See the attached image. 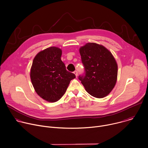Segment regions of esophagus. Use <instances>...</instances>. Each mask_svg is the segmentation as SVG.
Listing matches in <instances>:
<instances>
[{
	"label": "esophagus",
	"instance_id": "1",
	"mask_svg": "<svg viewBox=\"0 0 148 148\" xmlns=\"http://www.w3.org/2000/svg\"><path fill=\"white\" fill-rule=\"evenodd\" d=\"M73 73H74V74L75 75V76H77V71H74V72H73Z\"/></svg>",
	"mask_w": 148,
	"mask_h": 148
}]
</instances>
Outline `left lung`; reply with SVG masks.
<instances>
[{
	"label": "left lung",
	"mask_w": 148,
	"mask_h": 148,
	"mask_svg": "<svg viewBox=\"0 0 148 148\" xmlns=\"http://www.w3.org/2000/svg\"><path fill=\"white\" fill-rule=\"evenodd\" d=\"M79 52L85 73L79 79L91 96L104 97L116 82L118 66L113 55L104 46L93 42L80 47Z\"/></svg>",
	"instance_id": "left-lung-1"
}]
</instances>
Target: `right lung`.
<instances>
[{"instance_id": "right-lung-1", "label": "right lung", "mask_w": 148, "mask_h": 148, "mask_svg": "<svg viewBox=\"0 0 148 148\" xmlns=\"http://www.w3.org/2000/svg\"><path fill=\"white\" fill-rule=\"evenodd\" d=\"M62 50L58 47L48 48L37 54L30 71L32 83L36 93L44 100L55 102L66 91L74 73L66 69L61 61Z\"/></svg>"}]
</instances>
